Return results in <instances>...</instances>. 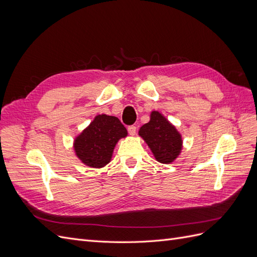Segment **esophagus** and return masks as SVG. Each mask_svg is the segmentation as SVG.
Returning <instances> with one entry per match:
<instances>
[{"instance_id": "1", "label": "esophagus", "mask_w": 257, "mask_h": 257, "mask_svg": "<svg viewBox=\"0 0 257 257\" xmlns=\"http://www.w3.org/2000/svg\"><path fill=\"white\" fill-rule=\"evenodd\" d=\"M127 131H128V134L130 135H132V136H134V135H136V126L135 125H130L128 127H127Z\"/></svg>"}]
</instances>
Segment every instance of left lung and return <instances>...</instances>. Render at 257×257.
<instances>
[{
	"label": "left lung",
	"instance_id": "8db88e82",
	"mask_svg": "<svg viewBox=\"0 0 257 257\" xmlns=\"http://www.w3.org/2000/svg\"><path fill=\"white\" fill-rule=\"evenodd\" d=\"M154 158L163 164L174 162L182 149V138L176 127L159 111H152L150 121L139 130Z\"/></svg>",
	"mask_w": 257,
	"mask_h": 257
}]
</instances>
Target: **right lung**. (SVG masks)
I'll return each mask as SVG.
<instances>
[{"label": "right lung", "mask_w": 257, "mask_h": 257, "mask_svg": "<svg viewBox=\"0 0 257 257\" xmlns=\"http://www.w3.org/2000/svg\"><path fill=\"white\" fill-rule=\"evenodd\" d=\"M127 131L115 116L98 114L74 143L76 155L83 164L100 168L110 162L114 147Z\"/></svg>", "instance_id": "right-lung-1"}]
</instances>
